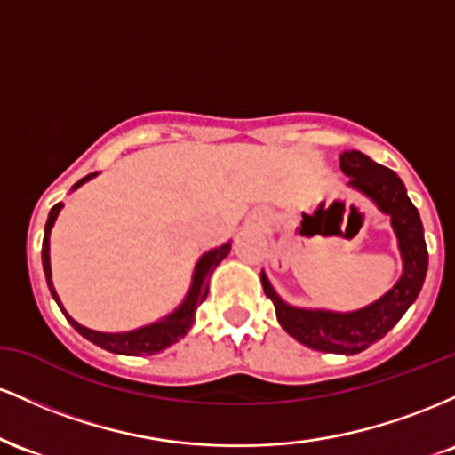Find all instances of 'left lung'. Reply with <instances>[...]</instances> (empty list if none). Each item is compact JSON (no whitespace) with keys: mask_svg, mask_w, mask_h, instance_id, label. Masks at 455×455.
I'll return each instance as SVG.
<instances>
[{"mask_svg":"<svg viewBox=\"0 0 455 455\" xmlns=\"http://www.w3.org/2000/svg\"><path fill=\"white\" fill-rule=\"evenodd\" d=\"M340 169L344 175L351 177L348 186L362 190L391 216V227L398 235L400 252L404 259V274L398 284L372 306L338 315V312L301 310V307L286 306L271 289L265 274H260V280H263L265 295L274 301L280 325L297 342L323 353L355 355L379 342L417 299L426 280L427 248L419 212L411 203L404 184L394 171L355 149L344 151L340 156Z\"/></svg>","mask_w":455,"mask_h":455,"instance_id":"8db88e82","label":"left lung"}]
</instances>
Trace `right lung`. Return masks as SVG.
Segmentation results:
<instances>
[{
  "mask_svg": "<svg viewBox=\"0 0 455 455\" xmlns=\"http://www.w3.org/2000/svg\"><path fill=\"white\" fill-rule=\"evenodd\" d=\"M92 175L83 177L81 181H76L75 188H78L81 184H85L87 180H92ZM61 203L53 205V210L49 213V220H46L44 227V239H43V267H44V275H46V284H49L51 295L55 297L57 306L61 307L60 297H57L55 289H53V282H51V263H49V235H51V227H53L57 213L61 210ZM228 250H231V243H224L220 248L212 250L207 252L205 257L198 260L196 271H195V280H192V289L188 293L186 301L181 304L173 315H169L166 318H162L158 323H151L148 327H140L137 331H126V333H102V331H93V329H87L83 325H78L75 318L68 316V312L61 307L64 316L68 318L72 327L81 333L83 338L87 340L98 344V347L104 348V351H111V353H119V355H156L160 351H164L166 347L171 344L181 340L188 331H190L192 323H195V315H196V307L205 301L207 291H210V275L213 274V269L220 265V260L227 257Z\"/></svg>",
  "mask_w": 455,
  "mask_h": 455,
  "instance_id": "add662e5",
  "label": "right lung"
}]
</instances>
